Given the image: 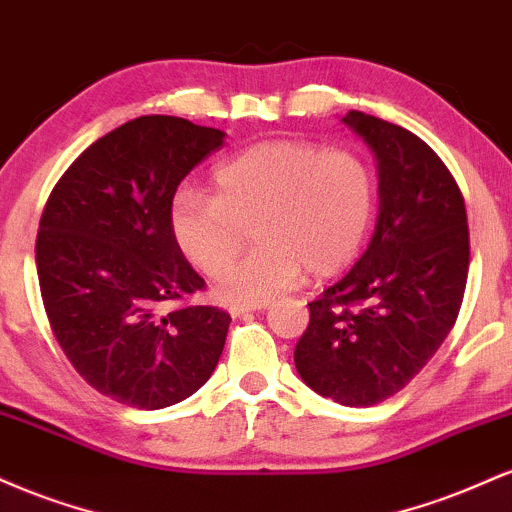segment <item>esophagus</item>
I'll use <instances>...</instances> for the list:
<instances>
[{"label":"esophagus","instance_id":"1","mask_svg":"<svg viewBox=\"0 0 512 512\" xmlns=\"http://www.w3.org/2000/svg\"><path fill=\"white\" fill-rule=\"evenodd\" d=\"M269 308V301H252V303H233L231 308H228V313L233 317H240L245 313H255V310H264Z\"/></svg>","mask_w":512,"mask_h":512}]
</instances>
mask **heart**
Returning <instances> with one entry per match:
<instances>
[{
    "instance_id": "b5f03b06",
    "label": "heart",
    "mask_w": 512,
    "mask_h": 512,
    "mask_svg": "<svg viewBox=\"0 0 512 512\" xmlns=\"http://www.w3.org/2000/svg\"><path fill=\"white\" fill-rule=\"evenodd\" d=\"M211 182L214 195L197 187L175 192L170 233L199 272H224L216 293L238 303L291 289L303 269L332 276L349 267L378 202L375 175L361 156L296 139L240 151L214 170ZM250 225L258 248L232 265Z\"/></svg>"
}]
</instances>
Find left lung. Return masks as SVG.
Segmentation results:
<instances>
[{
    "mask_svg": "<svg viewBox=\"0 0 512 512\" xmlns=\"http://www.w3.org/2000/svg\"><path fill=\"white\" fill-rule=\"evenodd\" d=\"M342 122L378 161V221L349 274L308 303L293 361L317 395L373 407L402 390L455 325L469 228L460 187L431 146L358 110Z\"/></svg>",
    "mask_w": 512,
    "mask_h": 512,
    "instance_id": "left-lung-1",
    "label": "left lung"
}]
</instances>
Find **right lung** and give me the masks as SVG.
I'll use <instances>...</instances> for the list:
<instances>
[{"mask_svg": "<svg viewBox=\"0 0 512 512\" xmlns=\"http://www.w3.org/2000/svg\"><path fill=\"white\" fill-rule=\"evenodd\" d=\"M223 137L182 117L129 120L76 158L40 219L35 264L52 332L76 373L127 407L195 395L226 344V310L166 313L204 286L170 233V202Z\"/></svg>", "mask_w": 512, "mask_h": 512, "instance_id": "add662e5", "label": "right lung"}]
</instances>
